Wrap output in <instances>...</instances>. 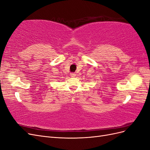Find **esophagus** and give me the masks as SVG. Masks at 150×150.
Wrapping results in <instances>:
<instances>
[{"label": "esophagus", "mask_w": 150, "mask_h": 150, "mask_svg": "<svg viewBox=\"0 0 150 150\" xmlns=\"http://www.w3.org/2000/svg\"><path fill=\"white\" fill-rule=\"evenodd\" d=\"M70 76H71V77H72V78H74V77L76 76V73H71L70 74Z\"/></svg>", "instance_id": "34e87169"}]
</instances>
